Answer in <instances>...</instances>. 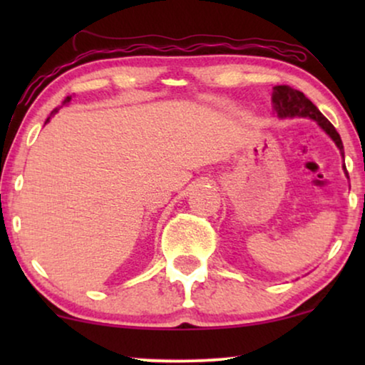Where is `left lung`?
Segmentation results:
<instances>
[{
    "mask_svg": "<svg viewBox=\"0 0 365 365\" xmlns=\"http://www.w3.org/2000/svg\"><path fill=\"white\" fill-rule=\"evenodd\" d=\"M272 108H274V113L277 114V118L281 119H286V118L312 119V121L316 123L334 143H336V146L339 148V151H341L344 158V144H342L341 136H339V133L336 131V128H334L332 124L329 123V119L324 116L316 106H314L312 101H309V99L304 96V93L297 91V89H292L291 86H274ZM344 171H346V166H344ZM346 176L349 178L347 171H346Z\"/></svg>",
    "mask_w": 365,
    "mask_h": 365,
    "instance_id": "obj_1",
    "label": "left lung"
}]
</instances>
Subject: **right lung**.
Segmentation results:
<instances>
[{"label": "right lung", "mask_w": 365, "mask_h": 365, "mask_svg": "<svg viewBox=\"0 0 365 365\" xmlns=\"http://www.w3.org/2000/svg\"><path fill=\"white\" fill-rule=\"evenodd\" d=\"M69 101H71V96H68L66 99H64V101H63V104H68ZM54 113H58V108H56V109H54V111H53L51 114H49V118L46 119V123H49V119H51V116H54ZM46 123H44V124H46Z\"/></svg>", "instance_id": "obj_1"}]
</instances>
